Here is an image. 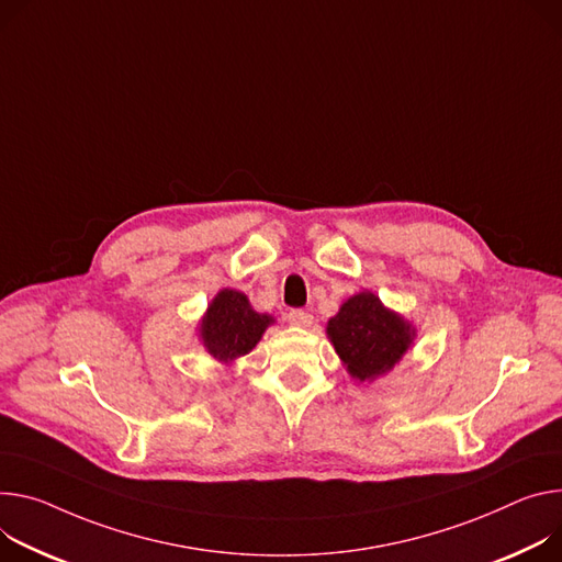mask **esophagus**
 Returning <instances> with one entry per match:
<instances>
[{"label":"esophagus","instance_id":"obj_1","mask_svg":"<svg viewBox=\"0 0 562 562\" xmlns=\"http://www.w3.org/2000/svg\"><path fill=\"white\" fill-rule=\"evenodd\" d=\"M286 321H289L291 325H295V327H310V325L314 323V316L307 314V312H302V310H291V312L286 314Z\"/></svg>","mask_w":562,"mask_h":562}]
</instances>
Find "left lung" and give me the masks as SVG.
I'll use <instances>...</instances> for the list:
<instances>
[{
  "mask_svg": "<svg viewBox=\"0 0 562 562\" xmlns=\"http://www.w3.org/2000/svg\"><path fill=\"white\" fill-rule=\"evenodd\" d=\"M327 336L349 376L374 381L387 374L413 347L417 329L387 310L372 291H361L340 304L327 323Z\"/></svg>",
  "mask_w": 562,
  "mask_h": 562,
  "instance_id": "obj_1",
  "label": "left lung"
}]
</instances>
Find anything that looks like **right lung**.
Instances as JSON below:
<instances>
[{"instance_id":"right-lung-1","label":"right lung","mask_w":562,"mask_h":562,"mask_svg":"<svg viewBox=\"0 0 562 562\" xmlns=\"http://www.w3.org/2000/svg\"><path fill=\"white\" fill-rule=\"evenodd\" d=\"M273 323L269 314L255 312L241 291L222 289L201 318L199 338L213 359L231 366L258 345Z\"/></svg>"}]
</instances>
